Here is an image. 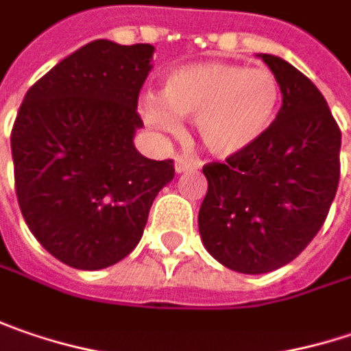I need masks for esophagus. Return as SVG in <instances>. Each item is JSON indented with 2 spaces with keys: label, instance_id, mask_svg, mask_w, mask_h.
I'll use <instances>...</instances> for the list:
<instances>
[{
  "label": "esophagus",
  "instance_id": "34e87169",
  "mask_svg": "<svg viewBox=\"0 0 351 351\" xmlns=\"http://www.w3.org/2000/svg\"><path fill=\"white\" fill-rule=\"evenodd\" d=\"M195 165L193 162H189L186 158H182V156H176L175 158V171L176 173H186V171H191Z\"/></svg>",
  "mask_w": 351,
  "mask_h": 351
}]
</instances>
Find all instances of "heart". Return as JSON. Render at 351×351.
Wrapping results in <instances>:
<instances>
[{"instance_id":"heart-1","label":"heart","mask_w":351,"mask_h":351,"mask_svg":"<svg viewBox=\"0 0 351 351\" xmlns=\"http://www.w3.org/2000/svg\"><path fill=\"white\" fill-rule=\"evenodd\" d=\"M160 98L147 95L141 103L151 127L175 133L178 119L195 121L202 147L210 155L230 158L254 149L270 131L282 87L270 69L196 63L171 73Z\"/></svg>"}]
</instances>
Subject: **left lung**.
Wrapping results in <instances>:
<instances>
[{"instance_id": "8db88e82", "label": "left lung", "mask_w": 351, "mask_h": 351, "mask_svg": "<svg viewBox=\"0 0 351 351\" xmlns=\"http://www.w3.org/2000/svg\"><path fill=\"white\" fill-rule=\"evenodd\" d=\"M282 107L254 149L202 169L208 191L198 232L234 272L264 274L292 262L318 234L340 180L341 133L318 87L276 55Z\"/></svg>"}]
</instances>
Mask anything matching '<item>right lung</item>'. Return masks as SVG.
Returning <instances> with one entry per match:
<instances>
[{
    "instance_id": "right-lung-1",
    "label": "right lung",
    "mask_w": 351,
    "mask_h": 351,
    "mask_svg": "<svg viewBox=\"0 0 351 351\" xmlns=\"http://www.w3.org/2000/svg\"><path fill=\"white\" fill-rule=\"evenodd\" d=\"M155 47L97 39L27 91L11 131L15 193L39 244L77 270L131 254L173 160L134 149L141 87Z\"/></svg>"
}]
</instances>
